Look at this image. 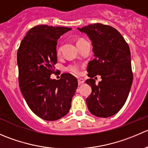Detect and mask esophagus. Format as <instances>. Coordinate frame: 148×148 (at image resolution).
<instances>
[{"label": "esophagus", "instance_id": "1", "mask_svg": "<svg viewBox=\"0 0 148 148\" xmlns=\"http://www.w3.org/2000/svg\"><path fill=\"white\" fill-rule=\"evenodd\" d=\"M84 83V79H82V78L78 79V84H79V85H82Z\"/></svg>", "mask_w": 148, "mask_h": 148}]
</instances>
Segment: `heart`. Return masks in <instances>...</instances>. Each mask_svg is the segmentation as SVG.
<instances>
[{"label":"heart","mask_w":148,"mask_h":148,"mask_svg":"<svg viewBox=\"0 0 148 148\" xmlns=\"http://www.w3.org/2000/svg\"><path fill=\"white\" fill-rule=\"evenodd\" d=\"M83 40L84 39L79 40V41H77V44H78V43H79L80 41H83ZM56 53V55H57V56H59V55H60V53H61V47L60 46H59V47H57ZM66 69L68 70L69 71H70V72L73 73V74H79L80 72H81V71H80V67L79 66V65L76 64H71L69 65L68 66H67Z\"/></svg>","instance_id":"heart-1"}]
</instances>
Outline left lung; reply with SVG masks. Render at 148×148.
Instances as JSON below:
<instances>
[{
    "label": "left lung",
    "mask_w": 148,
    "mask_h": 148,
    "mask_svg": "<svg viewBox=\"0 0 148 148\" xmlns=\"http://www.w3.org/2000/svg\"><path fill=\"white\" fill-rule=\"evenodd\" d=\"M78 29L89 37L95 53L87 66L90 79L86 83L92 87L86 99L87 107L97 117H111L123 107L132 86L129 46L120 32L108 25L94 23ZM97 75L102 79L97 85L94 80Z\"/></svg>",
    "instance_id": "obj_1"
}]
</instances>
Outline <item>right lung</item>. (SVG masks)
<instances>
[{"mask_svg": "<svg viewBox=\"0 0 148 148\" xmlns=\"http://www.w3.org/2000/svg\"><path fill=\"white\" fill-rule=\"evenodd\" d=\"M71 28L38 25L31 28L17 51L18 83L21 92L33 112L48 121L65 116L78 86L70 74L51 79L57 62L56 44L59 37Z\"/></svg>", "mask_w": 148, "mask_h": 148, "instance_id": "1", "label": "right lung"}]
</instances>
